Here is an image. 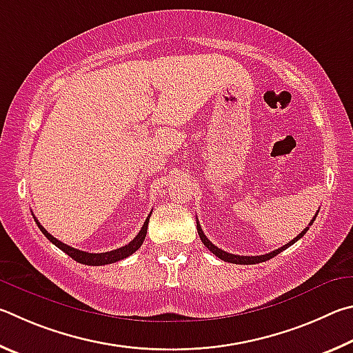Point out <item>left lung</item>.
<instances>
[{
    "label": "left lung",
    "instance_id": "1",
    "mask_svg": "<svg viewBox=\"0 0 353 353\" xmlns=\"http://www.w3.org/2000/svg\"><path fill=\"white\" fill-rule=\"evenodd\" d=\"M316 215H318V212H316ZM316 215H314L313 220L310 221V223H308V226L305 228V230L302 231L298 237L293 239L292 242L287 243V245H283V246H281V248H277V250H274V251L268 252V254H263V256H236V254H231V252H226V251H223V250L217 248V246H215V245L211 242V240H209V239L205 236V232H203L201 226H200V223H199V220H196V231H199V236H200V239H201V242L205 243L206 248H208L209 251H211L212 254H215L219 259H221V261L230 262V263H237V265H252V263L267 262V261H270V259H273L274 256L279 254V252H282L283 250H287L288 246H292L294 242H298V240H299L301 237H304V234L308 231V228H310V226L313 225V221H314V219H316Z\"/></svg>",
    "mask_w": 353,
    "mask_h": 353
}]
</instances>
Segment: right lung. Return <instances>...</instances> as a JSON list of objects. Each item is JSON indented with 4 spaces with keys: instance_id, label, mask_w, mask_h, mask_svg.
I'll use <instances>...</instances> for the list:
<instances>
[{
    "instance_id": "add662e5",
    "label": "right lung",
    "mask_w": 353,
    "mask_h": 353,
    "mask_svg": "<svg viewBox=\"0 0 353 353\" xmlns=\"http://www.w3.org/2000/svg\"><path fill=\"white\" fill-rule=\"evenodd\" d=\"M150 215H152V212L148 214V217L145 219L144 225H142L141 231L138 232V236H136V237H134V239L132 240V242H130L128 245L122 246V248L113 250V251L97 252V254H96V252L80 251V250L72 248V246H70V245H66V243H63V242H60V240H57L55 237H52L51 234H49V232L45 230V228H43V226L39 223V220H37L35 217H34V220H35V223L39 225L40 231H41L43 234H45V236H46V239L49 240V242H52L55 246H57V248H60L61 251L66 252V254L70 256L71 259H74V261L79 262V263H83V265H92V267H99V265H108V263L119 262V261H122V259H125V257H128V256H132L134 251H138V250L141 248L142 242H144V239H145L147 226H148V220H150Z\"/></svg>"
}]
</instances>
